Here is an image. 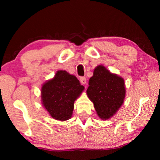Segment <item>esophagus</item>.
Returning a JSON list of instances; mask_svg holds the SVG:
<instances>
[{
  "instance_id": "34e87169",
  "label": "esophagus",
  "mask_w": 160,
  "mask_h": 160,
  "mask_svg": "<svg viewBox=\"0 0 160 160\" xmlns=\"http://www.w3.org/2000/svg\"><path fill=\"white\" fill-rule=\"evenodd\" d=\"M80 82L82 83V84H83V85H85L86 82H87V80H86V78H85V77H82V78H80Z\"/></svg>"
}]
</instances>
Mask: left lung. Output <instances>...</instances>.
Here are the masks:
<instances>
[{
    "mask_svg": "<svg viewBox=\"0 0 160 160\" xmlns=\"http://www.w3.org/2000/svg\"><path fill=\"white\" fill-rule=\"evenodd\" d=\"M87 94L99 117L102 120L109 119L123 104L126 97L123 78L99 65L89 80Z\"/></svg>",
    "mask_w": 160,
    "mask_h": 160,
    "instance_id": "obj_1",
    "label": "left lung"
}]
</instances>
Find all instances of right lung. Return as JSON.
Listing matches in <instances>:
<instances>
[{"mask_svg": "<svg viewBox=\"0 0 160 160\" xmlns=\"http://www.w3.org/2000/svg\"><path fill=\"white\" fill-rule=\"evenodd\" d=\"M84 89L75 75L66 70H58L42 86V104L53 118L67 121L72 117L74 102Z\"/></svg>", "mask_w": 160, "mask_h": 160, "instance_id": "right-lung-1", "label": "right lung"}]
</instances>
